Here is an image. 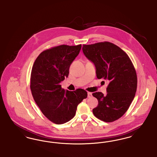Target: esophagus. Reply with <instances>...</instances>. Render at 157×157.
I'll return each mask as SVG.
<instances>
[{
  "label": "esophagus",
  "instance_id": "obj_1",
  "mask_svg": "<svg viewBox=\"0 0 157 157\" xmlns=\"http://www.w3.org/2000/svg\"><path fill=\"white\" fill-rule=\"evenodd\" d=\"M92 96V93H91V92H88V97L90 98Z\"/></svg>",
  "mask_w": 157,
  "mask_h": 157
}]
</instances>
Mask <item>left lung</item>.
I'll use <instances>...</instances> for the list:
<instances>
[{
    "mask_svg": "<svg viewBox=\"0 0 157 157\" xmlns=\"http://www.w3.org/2000/svg\"><path fill=\"white\" fill-rule=\"evenodd\" d=\"M82 51L95 64L98 79L109 81L106 95L101 92L92 94L98 101L93 113L106 122L115 121L127 112L134 98L137 76L134 65L126 53L109 42L83 45Z\"/></svg>",
    "mask_w": 157,
    "mask_h": 157,
    "instance_id": "8db88e82",
    "label": "left lung"
}]
</instances>
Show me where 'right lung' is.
Wrapping results in <instances>:
<instances>
[{
    "mask_svg": "<svg viewBox=\"0 0 157 157\" xmlns=\"http://www.w3.org/2000/svg\"><path fill=\"white\" fill-rule=\"evenodd\" d=\"M81 46L62 45L46 49L39 54L32 69L30 87L33 98L43 114L56 124L72 119L77 106L87 98L85 90H65L60 85L68 76L70 65Z\"/></svg>",
    "mask_w": 157,
    "mask_h": 157,
    "instance_id": "right-lung-1",
    "label": "right lung"
}]
</instances>
